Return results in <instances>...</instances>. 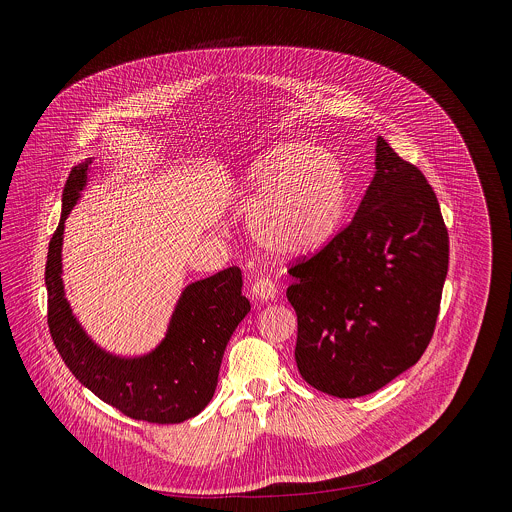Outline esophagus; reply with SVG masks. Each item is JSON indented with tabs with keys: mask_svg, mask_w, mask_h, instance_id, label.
Listing matches in <instances>:
<instances>
[{
	"mask_svg": "<svg viewBox=\"0 0 512 512\" xmlns=\"http://www.w3.org/2000/svg\"><path fill=\"white\" fill-rule=\"evenodd\" d=\"M252 297H256L258 301H270V299H274L276 297V293H278V288H276V284L272 282V280H268V278H260V280H256L254 284H252Z\"/></svg>",
	"mask_w": 512,
	"mask_h": 512,
	"instance_id": "obj_1",
	"label": "esophagus"
}]
</instances>
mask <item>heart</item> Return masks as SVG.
<instances>
[{
	"label": "heart",
	"mask_w": 512,
	"mask_h": 512,
	"mask_svg": "<svg viewBox=\"0 0 512 512\" xmlns=\"http://www.w3.org/2000/svg\"><path fill=\"white\" fill-rule=\"evenodd\" d=\"M234 199L254 246L278 258L321 248L339 228L349 201L343 161L325 147L284 142L254 157L236 177Z\"/></svg>",
	"instance_id": "b5f03b06"
}]
</instances>
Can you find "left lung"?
Wrapping results in <instances>:
<instances>
[{"instance_id":"1","label":"left lung","mask_w":512,"mask_h":512,"mask_svg":"<svg viewBox=\"0 0 512 512\" xmlns=\"http://www.w3.org/2000/svg\"><path fill=\"white\" fill-rule=\"evenodd\" d=\"M374 151V175L351 224L290 270L299 374L337 398L372 394L420 361L449 264L426 177L382 136Z\"/></svg>"}]
</instances>
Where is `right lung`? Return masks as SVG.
<instances>
[{
    "mask_svg": "<svg viewBox=\"0 0 512 512\" xmlns=\"http://www.w3.org/2000/svg\"><path fill=\"white\" fill-rule=\"evenodd\" d=\"M92 161L86 157L74 165L63 191L61 222L49 244L45 284L51 337L76 380L106 404L149 424L185 422L211 402L224 349L250 311L242 274L226 268L187 284L165 335L144 355L122 357L102 349L76 319L63 282L65 222L92 181Z\"/></svg>",
    "mask_w": 512,
    "mask_h": 512,
    "instance_id": "obj_1",
    "label": "right lung"
}]
</instances>
